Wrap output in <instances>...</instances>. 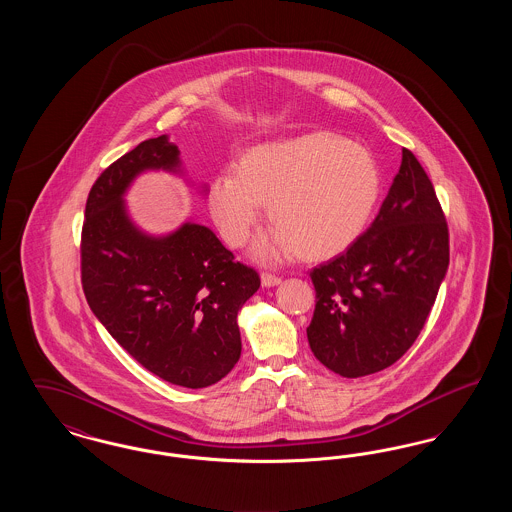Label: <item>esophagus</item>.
I'll list each match as a JSON object with an SVG mask.
<instances>
[{"instance_id": "1", "label": "esophagus", "mask_w": 512, "mask_h": 512, "mask_svg": "<svg viewBox=\"0 0 512 512\" xmlns=\"http://www.w3.org/2000/svg\"><path fill=\"white\" fill-rule=\"evenodd\" d=\"M280 282H282V278H278V276H274V274H268V272L261 274V284H263V288H274V286H278Z\"/></svg>"}]
</instances>
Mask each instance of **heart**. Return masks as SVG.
Returning a JSON list of instances; mask_svg holds the SVG:
<instances>
[{"label": "heart", "instance_id": "obj_1", "mask_svg": "<svg viewBox=\"0 0 512 512\" xmlns=\"http://www.w3.org/2000/svg\"><path fill=\"white\" fill-rule=\"evenodd\" d=\"M382 190L376 159L361 144L332 132L249 147L236 171H220L209 186V211L230 247L247 244L263 217L274 222L251 247L263 265L295 251L330 259L365 232Z\"/></svg>", "mask_w": 512, "mask_h": 512}]
</instances>
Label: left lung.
<instances>
[{
	"mask_svg": "<svg viewBox=\"0 0 512 512\" xmlns=\"http://www.w3.org/2000/svg\"><path fill=\"white\" fill-rule=\"evenodd\" d=\"M449 267V232L428 174L409 149L365 234L311 272L307 328L318 361L343 378L393 365L418 338Z\"/></svg>",
	"mask_w": 512,
	"mask_h": 512,
	"instance_id": "1",
	"label": "left lung"
}]
</instances>
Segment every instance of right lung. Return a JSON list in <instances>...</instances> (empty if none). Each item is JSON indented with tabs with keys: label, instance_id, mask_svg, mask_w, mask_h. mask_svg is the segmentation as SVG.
Segmentation results:
<instances>
[{
	"label": "right lung",
	"instance_id": "obj_1",
	"mask_svg": "<svg viewBox=\"0 0 512 512\" xmlns=\"http://www.w3.org/2000/svg\"><path fill=\"white\" fill-rule=\"evenodd\" d=\"M151 171L186 174L167 134L124 153L92 186L80 247L82 288L92 313L140 365L174 386L207 388L238 363V313L261 280L194 219L167 234L142 230L126 194ZM199 192L207 195V184Z\"/></svg>",
	"mask_w": 512,
	"mask_h": 512
}]
</instances>
